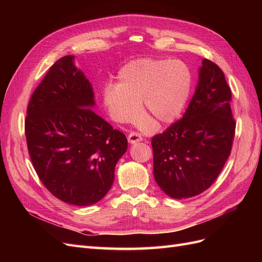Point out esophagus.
Here are the masks:
<instances>
[{
	"label": "esophagus",
	"instance_id": "esophagus-1",
	"mask_svg": "<svg viewBox=\"0 0 262 262\" xmlns=\"http://www.w3.org/2000/svg\"><path fill=\"white\" fill-rule=\"evenodd\" d=\"M128 141L130 144H134V143H138V142H141L142 141L141 134L138 132H131L128 136Z\"/></svg>",
	"mask_w": 262,
	"mask_h": 262
}]
</instances>
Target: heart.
<instances>
[{"mask_svg":"<svg viewBox=\"0 0 262 262\" xmlns=\"http://www.w3.org/2000/svg\"><path fill=\"white\" fill-rule=\"evenodd\" d=\"M118 84L108 83L102 91V104L110 118L119 123L132 122L141 113L160 123L179 117L190 96L192 74L180 60L141 58L119 70Z\"/></svg>","mask_w":262,"mask_h":262,"instance_id":"1","label":"heart"}]
</instances>
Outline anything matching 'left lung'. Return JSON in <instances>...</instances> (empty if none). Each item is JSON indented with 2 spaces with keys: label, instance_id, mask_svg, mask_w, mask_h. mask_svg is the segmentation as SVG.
Masks as SVG:
<instances>
[{
  "label": "left lung",
  "instance_id": "8db88e82",
  "mask_svg": "<svg viewBox=\"0 0 262 262\" xmlns=\"http://www.w3.org/2000/svg\"><path fill=\"white\" fill-rule=\"evenodd\" d=\"M231 100L223 71L203 59L185 115L152 139L154 178L172 199L202 193L223 169L235 136Z\"/></svg>",
  "mask_w": 262,
  "mask_h": 262
}]
</instances>
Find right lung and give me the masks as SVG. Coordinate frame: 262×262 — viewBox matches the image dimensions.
<instances>
[{
  "instance_id": "right-lung-1",
  "label": "right lung",
  "mask_w": 262,
  "mask_h": 262,
  "mask_svg": "<svg viewBox=\"0 0 262 262\" xmlns=\"http://www.w3.org/2000/svg\"><path fill=\"white\" fill-rule=\"evenodd\" d=\"M93 87L66 55L31 95L25 120L28 152L45 187L58 199L86 207L113 186L128 148L125 136L92 110Z\"/></svg>"
}]
</instances>
